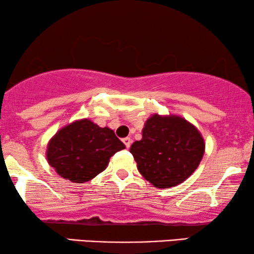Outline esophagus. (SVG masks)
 Here are the masks:
<instances>
[{
  "mask_svg": "<svg viewBox=\"0 0 254 254\" xmlns=\"http://www.w3.org/2000/svg\"><path fill=\"white\" fill-rule=\"evenodd\" d=\"M123 142L125 143V145H126V148H129L130 145H131V138L130 137H125V138H123Z\"/></svg>",
  "mask_w": 254,
  "mask_h": 254,
  "instance_id": "obj_1",
  "label": "esophagus"
}]
</instances>
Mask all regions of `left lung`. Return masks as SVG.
<instances>
[{
	"label": "left lung",
	"mask_w": 254,
	"mask_h": 254,
	"mask_svg": "<svg viewBox=\"0 0 254 254\" xmlns=\"http://www.w3.org/2000/svg\"><path fill=\"white\" fill-rule=\"evenodd\" d=\"M204 140L199 129L185 118L155 113L145 121L142 138L130 152L137 170L158 189L175 187L189 178L204 154Z\"/></svg>",
	"instance_id": "obj_1"
}]
</instances>
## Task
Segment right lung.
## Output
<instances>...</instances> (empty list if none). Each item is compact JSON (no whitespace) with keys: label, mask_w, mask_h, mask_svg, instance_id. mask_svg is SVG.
Wrapping results in <instances>:
<instances>
[{"label":"right lung","mask_w":254,"mask_h":254,"mask_svg":"<svg viewBox=\"0 0 254 254\" xmlns=\"http://www.w3.org/2000/svg\"><path fill=\"white\" fill-rule=\"evenodd\" d=\"M125 144L109 127L89 119L75 120L59 129L47 144L46 158L62 178L83 184L109 165L110 158Z\"/></svg>","instance_id":"right-lung-1"}]
</instances>
